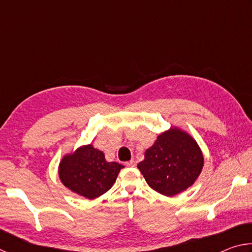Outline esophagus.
Listing matches in <instances>:
<instances>
[{
	"label": "esophagus",
	"instance_id": "34e87169",
	"mask_svg": "<svg viewBox=\"0 0 252 252\" xmlns=\"http://www.w3.org/2000/svg\"><path fill=\"white\" fill-rule=\"evenodd\" d=\"M126 167H135L136 162L134 160H130V161L126 162Z\"/></svg>",
	"mask_w": 252,
	"mask_h": 252
}]
</instances>
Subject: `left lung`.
Instances as JSON below:
<instances>
[{
    "label": "left lung",
    "instance_id": "left-lung-1",
    "mask_svg": "<svg viewBox=\"0 0 252 252\" xmlns=\"http://www.w3.org/2000/svg\"><path fill=\"white\" fill-rule=\"evenodd\" d=\"M202 167L203 157L197 142L177 127L158 136L138 164L149 187L168 197L192 186Z\"/></svg>",
    "mask_w": 252,
    "mask_h": 252
}]
</instances>
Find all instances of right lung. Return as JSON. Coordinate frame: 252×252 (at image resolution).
<instances>
[{"label":"right lung","instance_id":"add662e5","mask_svg":"<svg viewBox=\"0 0 252 252\" xmlns=\"http://www.w3.org/2000/svg\"><path fill=\"white\" fill-rule=\"evenodd\" d=\"M121 169V164L108 162L104 153L90 144L63 158L59 167V176L63 185L73 192L94 199L113 186Z\"/></svg>","mask_w":252,"mask_h":252}]
</instances>
